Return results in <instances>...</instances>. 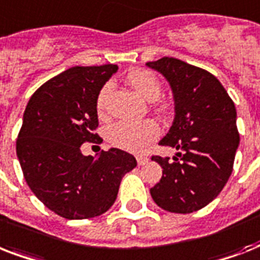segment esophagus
<instances>
[{"label": "esophagus", "mask_w": 260, "mask_h": 260, "mask_svg": "<svg viewBox=\"0 0 260 260\" xmlns=\"http://www.w3.org/2000/svg\"><path fill=\"white\" fill-rule=\"evenodd\" d=\"M136 160H138L139 166H144V165H147V163L150 162V158L143 156V155H138V156H136Z\"/></svg>", "instance_id": "1"}]
</instances>
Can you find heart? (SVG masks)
<instances>
[{
  "mask_svg": "<svg viewBox=\"0 0 260 260\" xmlns=\"http://www.w3.org/2000/svg\"><path fill=\"white\" fill-rule=\"evenodd\" d=\"M126 81L131 86L134 87L135 91L142 95L147 101H155L158 100L162 91V86L159 79L155 77L154 73L148 70H132L126 75ZM109 83L102 87L97 98V109L102 112L105 108L106 98L110 93ZM160 108H165L160 104ZM159 135V126L151 120L140 122L120 121L114 124L109 129V140L118 148L131 151V152H139L142 151L147 144H150Z\"/></svg>",
  "mask_w": 260,
  "mask_h": 260,
  "instance_id": "1",
  "label": "heart"
}]
</instances>
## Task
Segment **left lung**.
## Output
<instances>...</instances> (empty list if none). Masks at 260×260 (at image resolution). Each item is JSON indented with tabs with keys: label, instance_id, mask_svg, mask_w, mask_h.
Returning <instances> with one entry per match:
<instances>
[{
	"label": "left lung",
	"instance_id": "8db88e82",
	"mask_svg": "<svg viewBox=\"0 0 260 260\" xmlns=\"http://www.w3.org/2000/svg\"><path fill=\"white\" fill-rule=\"evenodd\" d=\"M147 66L173 91V125L159 143L179 151L174 162L152 156L163 175L151 197L167 212L191 213L213 201L230 179L239 147L236 108L220 81L200 67L169 56Z\"/></svg>",
	"mask_w": 260,
	"mask_h": 260
}]
</instances>
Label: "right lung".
Listing matches in <instances>:
<instances>
[{
    "instance_id": "1",
    "label": "right lung",
    "mask_w": 260,
    "mask_h": 260,
    "mask_svg": "<svg viewBox=\"0 0 260 260\" xmlns=\"http://www.w3.org/2000/svg\"><path fill=\"white\" fill-rule=\"evenodd\" d=\"M116 64L75 66L39 87L28 101L16 143L18 162L34 194L67 220L105 213L117 198L134 155L118 148L98 158L81 146L97 140V98Z\"/></svg>"
}]
</instances>
